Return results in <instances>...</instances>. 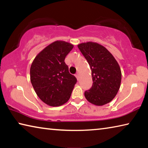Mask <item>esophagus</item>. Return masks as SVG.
<instances>
[{"label": "esophagus", "instance_id": "obj_1", "mask_svg": "<svg viewBox=\"0 0 148 148\" xmlns=\"http://www.w3.org/2000/svg\"><path fill=\"white\" fill-rule=\"evenodd\" d=\"M75 76L76 77V78L77 79V80H79V75L78 73H77L76 74H75Z\"/></svg>", "mask_w": 148, "mask_h": 148}]
</instances>
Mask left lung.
<instances>
[{"instance_id":"1","label":"left lung","mask_w":148,"mask_h":148,"mask_svg":"<svg viewBox=\"0 0 148 148\" xmlns=\"http://www.w3.org/2000/svg\"><path fill=\"white\" fill-rule=\"evenodd\" d=\"M77 47L90 65L93 81L91 88L85 91V97L96 106L109 103L121 86V72L118 62L106 47L97 42H85Z\"/></svg>"}]
</instances>
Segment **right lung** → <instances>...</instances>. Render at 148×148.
Masks as SVG:
<instances>
[{"label":"right lung","mask_w":148,"mask_h":148,"mask_svg":"<svg viewBox=\"0 0 148 148\" xmlns=\"http://www.w3.org/2000/svg\"><path fill=\"white\" fill-rule=\"evenodd\" d=\"M69 42L57 40L42 50L32 61L30 76L36 95L44 103L59 106L69 101L77 82L69 71L65 57L73 48Z\"/></svg>","instance_id":"add662e5"}]
</instances>
